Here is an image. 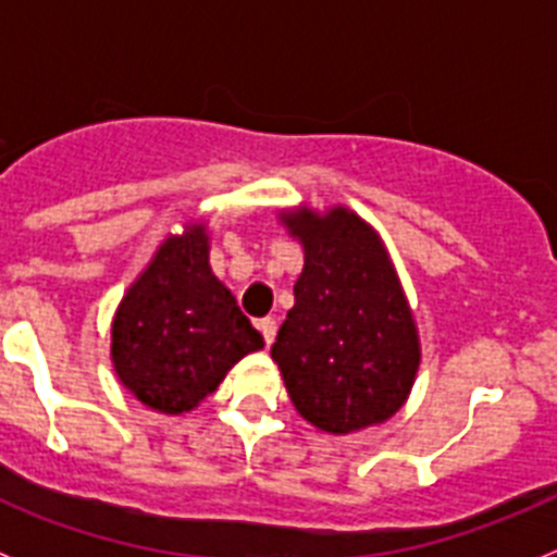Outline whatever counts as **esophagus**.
I'll list each match as a JSON object with an SVG mask.
<instances>
[{"label": "esophagus", "mask_w": 557, "mask_h": 557, "mask_svg": "<svg viewBox=\"0 0 557 557\" xmlns=\"http://www.w3.org/2000/svg\"><path fill=\"white\" fill-rule=\"evenodd\" d=\"M256 329L262 332L264 343L270 346V343L275 339V329H278V323H275V318H262V321H256Z\"/></svg>", "instance_id": "esophagus-1"}]
</instances>
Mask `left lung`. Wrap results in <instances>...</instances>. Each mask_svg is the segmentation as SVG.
<instances>
[{"label":"left lung","instance_id":"1","mask_svg":"<svg viewBox=\"0 0 557 557\" xmlns=\"http://www.w3.org/2000/svg\"><path fill=\"white\" fill-rule=\"evenodd\" d=\"M304 243L295 307L273 359L295 410L323 432L346 435L387 421L418 371V334L379 236L348 209L287 218Z\"/></svg>","mask_w":557,"mask_h":557}]
</instances>
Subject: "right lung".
<instances>
[{"mask_svg": "<svg viewBox=\"0 0 557 557\" xmlns=\"http://www.w3.org/2000/svg\"><path fill=\"white\" fill-rule=\"evenodd\" d=\"M113 368L141 405L184 412L218 391L228 368L262 348V334L209 268L195 225L170 236L122 298L111 332Z\"/></svg>", "mask_w": 557, "mask_h": 557, "instance_id": "obj_1", "label": "right lung"}]
</instances>
